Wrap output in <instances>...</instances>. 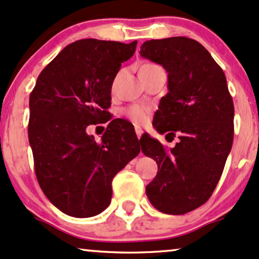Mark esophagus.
<instances>
[{
    "label": "esophagus",
    "instance_id": "esophagus-1",
    "mask_svg": "<svg viewBox=\"0 0 259 259\" xmlns=\"http://www.w3.org/2000/svg\"><path fill=\"white\" fill-rule=\"evenodd\" d=\"M136 135H137V137H138V139H140V137H142V135H143V130L140 128V127H136Z\"/></svg>",
    "mask_w": 259,
    "mask_h": 259
}]
</instances>
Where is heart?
Here are the masks:
<instances>
[{
    "mask_svg": "<svg viewBox=\"0 0 259 259\" xmlns=\"http://www.w3.org/2000/svg\"><path fill=\"white\" fill-rule=\"evenodd\" d=\"M152 67H156L154 63H144L142 67H140L139 71H143V69H149L152 68ZM126 114L130 119H132L137 123H144L148 121L150 116V109L148 107H143V105H132V107L127 108Z\"/></svg>",
    "mask_w": 259,
    "mask_h": 259,
    "instance_id": "heart-1",
    "label": "heart"
}]
</instances>
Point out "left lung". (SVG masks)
I'll return each mask as SVG.
<instances>
[{
	"label": "left lung",
	"mask_w": 259,
	"mask_h": 259,
	"mask_svg": "<svg viewBox=\"0 0 259 259\" xmlns=\"http://www.w3.org/2000/svg\"><path fill=\"white\" fill-rule=\"evenodd\" d=\"M139 54L168 73V94L152 124L180 139L167 151L157 139L140 138L142 151L158 165L146 196L158 211L183 215L203 205L221 178L234 136L232 96L221 67L197 40L151 39Z\"/></svg>",
	"instance_id": "8db88e82"
}]
</instances>
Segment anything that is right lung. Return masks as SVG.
Masks as SVG:
<instances>
[{
  "label": "right lung",
  "mask_w": 259,
  "mask_h": 259,
  "mask_svg": "<svg viewBox=\"0 0 259 259\" xmlns=\"http://www.w3.org/2000/svg\"><path fill=\"white\" fill-rule=\"evenodd\" d=\"M130 44L94 38L67 46L38 75L30 95L28 142L38 184L57 209L73 218L101 213L111 200L115 175L140 152L126 121L108 124L102 142L86 133L105 120L111 85Z\"/></svg>",
  "instance_id": "obj_1"
}]
</instances>
